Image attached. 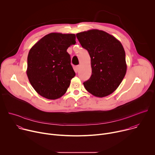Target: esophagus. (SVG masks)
<instances>
[{"label": "esophagus", "mask_w": 155, "mask_h": 155, "mask_svg": "<svg viewBox=\"0 0 155 155\" xmlns=\"http://www.w3.org/2000/svg\"><path fill=\"white\" fill-rule=\"evenodd\" d=\"M80 66L79 65H77V66H76L75 69H76V70L78 71L80 69Z\"/></svg>", "instance_id": "obj_1"}]
</instances>
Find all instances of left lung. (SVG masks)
Instances as JSON below:
<instances>
[{
    "label": "left lung",
    "instance_id": "obj_1",
    "mask_svg": "<svg viewBox=\"0 0 155 155\" xmlns=\"http://www.w3.org/2000/svg\"><path fill=\"white\" fill-rule=\"evenodd\" d=\"M76 36L91 58L92 74L83 83L85 89L98 97L111 94L126 73V55L122 44L114 36L97 29L81 32Z\"/></svg>",
    "mask_w": 155,
    "mask_h": 155
}]
</instances>
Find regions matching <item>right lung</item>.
Listing matches in <instances>:
<instances>
[{"label":"right lung","instance_id":"add662e5","mask_svg":"<svg viewBox=\"0 0 155 155\" xmlns=\"http://www.w3.org/2000/svg\"><path fill=\"white\" fill-rule=\"evenodd\" d=\"M75 35L53 32L31 48L27 75L36 92L48 99H57L67 91L75 73L68 48L75 44Z\"/></svg>","mask_w":155,"mask_h":155}]
</instances>
